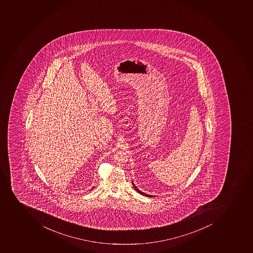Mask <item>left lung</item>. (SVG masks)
<instances>
[{
	"label": "left lung",
	"instance_id": "left-lung-1",
	"mask_svg": "<svg viewBox=\"0 0 253 253\" xmlns=\"http://www.w3.org/2000/svg\"><path fill=\"white\" fill-rule=\"evenodd\" d=\"M132 185H133L134 188L136 189V192H139V193H140V194L141 195H144V196H149V197H152V196H152V195L146 194V193H144V192H141V191L139 190V189H138L137 188V187H136V186L135 185V184H134L133 182H132Z\"/></svg>",
	"mask_w": 253,
	"mask_h": 253
}]
</instances>
